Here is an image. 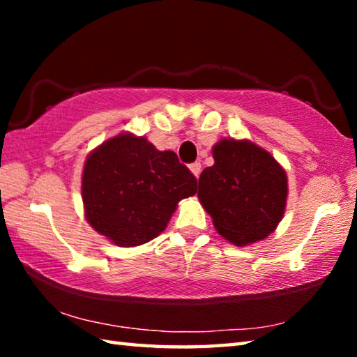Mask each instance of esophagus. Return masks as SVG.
Returning a JSON list of instances; mask_svg holds the SVG:
<instances>
[{
	"instance_id": "esophagus-1",
	"label": "esophagus",
	"mask_w": 357,
	"mask_h": 357,
	"mask_svg": "<svg viewBox=\"0 0 357 357\" xmlns=\"http://www.w3.org/2000/svg\"><path fill=\"white\" fill-rule=\"evenodd\" d=\"M189 168H190V172L193 173V176H195V178L200 176V173H202V164H200V162H193V164L189 165Z\"/></svg>"
}]
</instances>
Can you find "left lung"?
<instances>
[{
  "label": "left lung",
  "mask_w": 357,
  "mask_h": 357,
  "mask_svg": "<svg viewBox=\"0 0 357 357\" xmlns=\"http://www.w3.org/2000/svg\"><path fill=\"white\" fill-rule=\"evenodd\" d=\"M213 157L198 179V198L217 231L239 247L269 236L285 213V170L249 140L223 138Z\"/></svg>",
  "instance_id": "1"
}]
</instances>
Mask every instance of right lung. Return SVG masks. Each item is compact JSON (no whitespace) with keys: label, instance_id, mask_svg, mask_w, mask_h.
Here are the masks:
<instances>
[{"label":"right lung","instance_id":"right-lung-1","mask_svg":"<svg viewBox=\"0 0 357 357\" xmlns=\"http://www.w3.org/2000/svg\"><path fill=\"white\" fill-rule=\"evenodd\" d=\"M195 192L197 178L178 155L155 149L144 137L119 134L84 162V215L96 231L119 247L159 236L178 203Z\"/></svg>","mask_w":357,"mask_h":357}]
</instances>
